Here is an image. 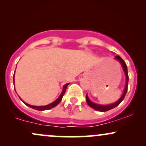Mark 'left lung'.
<instances>
[{
    "mask_svg": "<svg viewBox=\"0 0 146 146\" xmlns=\"http://www.w3.org/2000/svg\"><path fill=\"white\" fill-rule=\"evenodd\" d=\"M115 59L117 60L120 63H121V66H122V68H123V71H124V73H125V78H126V82H125V88H124V91H123V94H122L121 98L119 99L118 101H117L116 102H115V103H114V104H108V105H100V104H98L93 103V102H92L89 100V98H88V95H87V94H86V102H87V104L90 107L93 108V109H95V110H98V111H100V112L108 111V110L113 109V108H115V107L117 106L119 104L121 103V102L123 100V99H124L125 96V94H126V93H127V90H128V85L129 78H128V68H127L126 64L124 62V61H123V59H122L121 57L119 56H115Z\"/></svg>",
    "mask_w": 146,
    "mask_h": 146,
    "instance_id": "obj_1",
    "label": "left lung"
}]
</instances>
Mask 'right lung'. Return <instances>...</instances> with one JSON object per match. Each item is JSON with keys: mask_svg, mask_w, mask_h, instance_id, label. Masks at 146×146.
<instances>
[{"mask_svg": "<svg viewBox=\"0 0 146 146\" xmlns=\"http://www.w3.org/2000/svg\"><path fill=\"white\" fill-rule=\"evenodd\" d=\"M14 73H15V72H14ZM68 84H69V83H67V84H66L64 85L62 92V93H61V94H60V95L59 96V98L57 99L56 101L52 102L51 104H48V105L42 106H31V105H30V104H28L25 103V102H23L21 98H20V99H21V101H23V102H24V104H25V105H27V106L30 107V108H33V109H35V110H46L51 109V108H53V107L56 106L58 105L60 102H61L62 99V97L64 96V95L65 92H66V88H67V86H68Z\"/></svg>", "mask_w": 146, "mask_h": 146, "instance_id": "1", "label": "right lung"}]
</instances>
